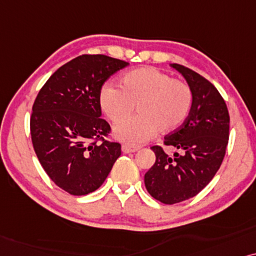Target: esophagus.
<instances>
[{
	"label": "esophagus",
	"instance_id": "obj_1",
	"mask_svg": "<svg viewBox=\"0 0 256 256\" xmlns=\"http://www.w3.org/2000/svg\"><path fill=\"white\" fill-rule=\"evenodd\" d=\"M138 150H139L138 146H132V145H128V144H124L122 146V151L124 153H132V152L138 151Z\"/></svg>",
	"mask_w": 256,
	"mask_h": 256
}]
</instances>
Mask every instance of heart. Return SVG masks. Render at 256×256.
<instances>
[{
	"label": "heart",
	"instance_id": "obj_1",
	"mask_svg": "<svg viewBox=\"0 0 256 256\" xmlns=\"http://www.w3.org/2000/svg\"><path fill=\"white\" fill-rule=\"evenodd\" d=\"M100 103L114 122L128 118L136 104L138 118L116 125V138L128 145L148 142L156 131L168 134L185 122L193 103L190 88L172 80L154 68H139L122 77V88L106 84L100 92Z\"/></svg>",
	"mask_w": 256,
	"mask_h": 256
}]
</instances>
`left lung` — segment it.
Listing matches in <instances>:
<instances>
[{"label": "left lung", "instance_id": "8db88e82", "mask_svg": "<svg viewBox=\"0 0 256 256\" xmlns=\"http://www.w3.org/2000/svg\"><path fill=\"white\" fill-rule=\"evenodd\" d=\"M188 84L193 103L178 130L165 137V145L182 151L171 158L153 146L156 162L144 176L148 192L166 205L196 196L206 187L222 162L230 137V114L214 85L180 64H170Z\"/></svg>", "mask_w": 256, "mask_h": 256}]
</instances>
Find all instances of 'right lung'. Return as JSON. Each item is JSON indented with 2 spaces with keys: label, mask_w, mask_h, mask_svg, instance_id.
Wrapping results in <instances>:
<instances>
[{
  "label": "right lung",
  "mask_w": 256,
  "mask_h": 256,
  "mask_svg": "<svg viewBox=\"0 0 256 256\" xmlns=\"http://www.w3.org/2000/svg\"><path fill=\"white\" fill-rule=\"evenodd\" d=\"M128 66L105 54H82L51 74L32 105L30 132L37 158L49 178L72 196L100 188L122 154L119 142L104 139L111 128L100 118V92Z\"/></svg>",
  "instance_id": "right-lung-1"
}]
</instances>
